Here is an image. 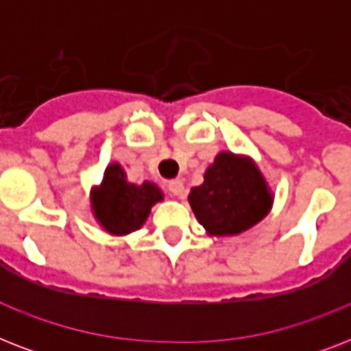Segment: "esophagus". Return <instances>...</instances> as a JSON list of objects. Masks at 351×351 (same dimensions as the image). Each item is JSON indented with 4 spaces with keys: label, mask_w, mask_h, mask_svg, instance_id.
I'll list each match as a JSON object with an SVG mask.
<instances>
[{
    "label": "esophagus",
    "mask_w": 351,
    "mask_h": 351,
    "mask_svg": "<svg viewBox=\"0 0 351 351\" xmlns=\"http://www.w3.org/2000/svg\"><path fill=\"white\" fill-rule=\"evenodd\" d=\"M167 191H169L173 197H184V182L169 180L167 182Z\"/></svg>",
    "instance_id": "34e87169"
}]
</instances>
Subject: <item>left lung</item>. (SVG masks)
I'll list each match as a JSON object with an SVG mask.
<instances>
[{"label": "left lung", "mask_w": 351, "mask_h": 351, "mask_svg": "<svg viewBox=\"0 0 351 351\" xmlns=\"http://www.w3.org/2000/svg\"><path fill=\"white\" fill-rule=\"evenodd\" d=\"M189 204L198 222L211 234H234L250 230L271 208V195L261 171L250 160L220 153L193 187Z\"/></svg>", "instance_id": "8db88e82"}]
</instances>
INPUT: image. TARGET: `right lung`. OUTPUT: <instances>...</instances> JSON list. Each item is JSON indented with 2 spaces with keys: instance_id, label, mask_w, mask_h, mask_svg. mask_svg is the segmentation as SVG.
Segmentation results:
<instances>
[{
  "instance_id": "obj_1",
  "label": "right lung",
  "mask_w": 351,
  "mask_h": 351,
  "mask_svg": "<svg viewBox=\"0 0 351 351\" xmlns=\"http://www.w3.org/2000/svg\"><path fill=\"white\" fill-rule=\"evenodd\" d=\"M158 200H162V193L154 184H129L120 165L112 164L107 167L101 187L95 193L93 206L96 219L109 233L125 234L145 222L151 206Z\"/></svg>"
}]
</instances>
